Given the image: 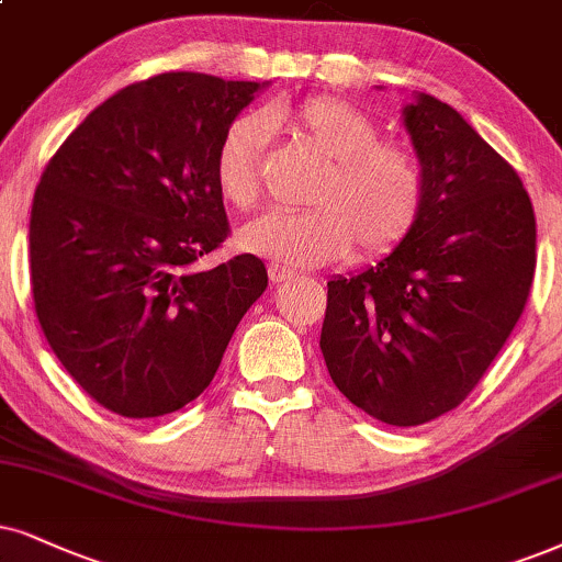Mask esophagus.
<instances>
[{"label": "esophagus", "instance_id": "obj_1", "mask_svg": "<svg viewBox=\"0 0 562 562\" xmlns=\"http://www.w3.org/2000/svg\"><path fill=\"white\" fill-rule=\"evenodd\" d=\"M267 274H269V280L274 282V285H280V282L290 280V277H293L295 272H293V269H290V267H282V265H269Z\"/></svg>", "mask_w": 562, "mask_h": 562}]
</instances>
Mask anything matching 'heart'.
Here are the masks:
<instances>
[{
	"label": "heart",
	"mask_w": 562,
	"mask_h": 562,
	"mask_svg": "<svg viewBox=\"0 0 562 562\" xmlns=\"http://www.w3.org/2000/svg\"><path fill=\"white\" fill-rule=\"evenodd\" d=\"M267 122H285L326 158L303 212H265L238 231L248 254L314 267L345 257L352 244L360 259L392 254L420 220L425 176L415 153L379 139V126L358 105L318 95L269 109L267 116H240L223 134L215 158L220 194L233 207L248 210L259 196V162L267 147Z\"/></svg>",
	"instance_id": "b5f03b06"
}]
</instances>
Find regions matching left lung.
Wrapping results in <instances>:
<instances>
[{
	"label": "left lung",
	"instance_id": "1",
	"mask_svg": "<svg viewBox=\"0 0 562 562\" xmlns=\"http://www.w3.org/2000/svg\"><path fill=\"white\" fill-rule=\"evenodd\" d=\"M402 116L425 176L420 220L375 267L326 282L318 345L355 407L409 428L459 407L506 345L537 223L516 170L459 111L417 92Z\"/></svg>",
	"mask_w": 562,
	"mask_h": 562
}]
</instances>
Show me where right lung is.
I'll return each instance as SVG.
<instances>
[{
  "mask_svg": "<svg viewBox=\"0 0 562 562\" xmlns=\"http://www.w3.org/2000/svg\"><path fill=\"white\" fill-rule=\"evenodd\" d=\"M269 82L166 72L103 101L48 160L31 210L35 316L67 373L122 417H160L215 379L267 290L265 261H194L228 238L223 134Z\"/></svg>",
  "mask_w": 562,
  "mask_h": 562,
  "instance_id": "1",
  "label": "right lung"
}]
</instances>
